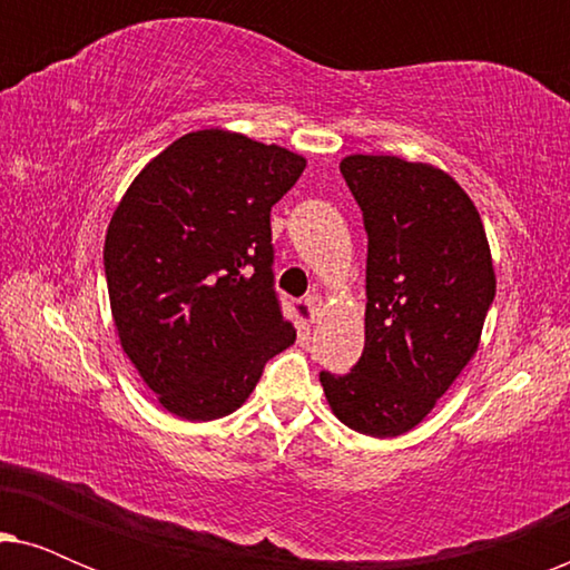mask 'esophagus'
<instances>
[{"label":"esophagus","instance_id":"esophagus-1","mask_svg":"<svg viewBox=\"0 0 570 570\" xmlns=\"http://www.w3.org/2000/svg\"><path fill=\"white\" fill-rule=\"evenodd\" d=\"M306 306H308V314H311V318H314V322H316V318L322 316V311H324V301H322V295H318V293H311L308 298H306Z\"/></svg>","mask_w":570,"mask_h":570}]
</instances>
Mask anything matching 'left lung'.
<instances>
[{
	"instance_id": "1",
	"label": "left lung",
	"mask_w": 570,
	"mask_h": 570,
	"mask_svg": "<svg viewBox=\"0 0 570 570\" xmlns=\"http://www.w3.org/2000/svg\"><path fill=\"white\" fill-rule=\"evenodd\" d=\"M340 170L368 233L365 347L345 376L318 379L347 428L394 439L478 353L493 259L478 207L443 170L394 155H350Z\"/></svg>"
}]
</instances>
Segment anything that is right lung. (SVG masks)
Returning <instances> with one entry per match:
<instances>
[{"instance_id": "add662e5", "label": "right lung", "mask_w": 570, "mask_h": 570, "mask_svg": "<svg viewBox=\"0 0 570 570\" xmlns=\"http://www.w3.org/2000/svg\"><path fill=\"white\" fill-rule=\"evenodd\" d=\"M303 168L285 147L202 129L147 163L116 207L104 248L114 324L176 417L230 415L295 342L269 213Z\"/></svg>"}]
</instances>
